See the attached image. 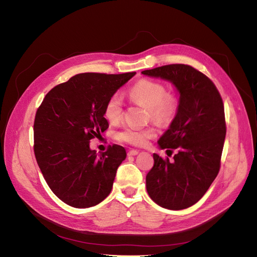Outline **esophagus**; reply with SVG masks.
<instances>
[{"mask_svg":"<svg viewBox=\"0 0 257 257\" xmlns=\"http://www.w3.org/2000/svg\"><path fill=\"white\" fill-rule=\"evenodd\" d=\"M139 154V152L137 150H131L128 152V156H137Z\"/></svg>","mask_w":257,"mask_h":257,"instance_id":"34e87169","label":"esophagus"}]
</instances>
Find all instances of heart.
Masks as SVG:
<instances>
[{
  "instance_id": "1",
  "label": "heart",
  "mask_w": 257,
  "mask_h": 257,
  "mask_svg": "<svg viewBox=\"0 0 257 257\" xmlns=\"http://www.w3.org/2000/svg\"><path fill=\"white\" fill-rule=\"evenodd\" d=\"M128 97L131 101L142 105L150 112L152 119L164 122L173 117L176 111V99L174 96L165 94L162 84L150 80H142L132 87ZM122 114V99L119 94H113L104 105V118L110 122H116ZM156 131L152 127L134 128L125 127L117 131L116 139L135 146H143L148 140L155 137Z\"/></svg>"
}]
</instances>
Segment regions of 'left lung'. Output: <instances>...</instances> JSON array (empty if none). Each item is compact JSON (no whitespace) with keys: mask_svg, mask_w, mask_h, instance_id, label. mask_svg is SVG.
Instances as JSON below:
<instances>
[{"mask_svg":"<svg viewBox=\"0 0 257 257\" xmlns=\"http://www.w3.org/2000/svg\"><path fill=\"white\" fill-rule=\"evenodd\" d=\"M142 73L170 82L179 96L175 116L158 141L160 150L177 153L173 162L153 155L146 190L163 208L185 209L201 200L219 173L226 134L222 98L212 82L189 65H167Z\"/></svg>","mask_w":257,"mask_h":257,"instance_id":"1","label":"left lung"}]
</instances>
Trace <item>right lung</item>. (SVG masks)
<instances>
[{
  "mask_svg": "<svg viewBox=\"0 0 257 257\" xmlns=\"http://www.w3.org/2000/svg\"><path fill=\"white\" fill-rule=\"evenodd\" d=\"M136 72H86L53 87L38 107L34 121V153L52 192L74 208L93 207L110 194L125 148L105 153L89 148L90 140L109 128L104 105Z\"/></svg>",
  "mask_w": 257,
  "mask_h": 257,
  "instance_id": "1",
  "label": "right lung"
}]
</instances>
